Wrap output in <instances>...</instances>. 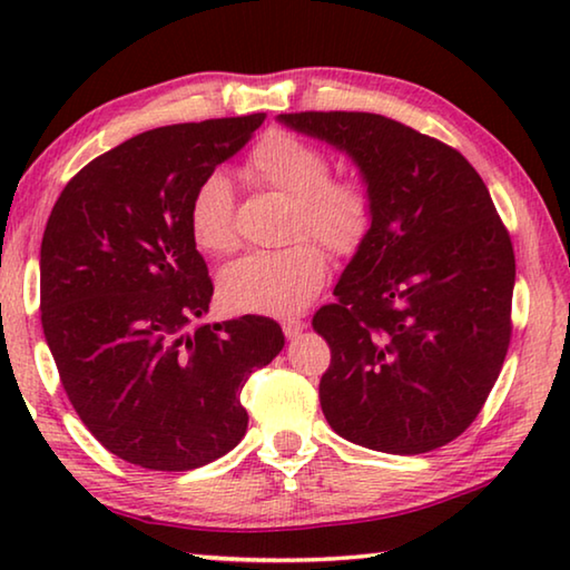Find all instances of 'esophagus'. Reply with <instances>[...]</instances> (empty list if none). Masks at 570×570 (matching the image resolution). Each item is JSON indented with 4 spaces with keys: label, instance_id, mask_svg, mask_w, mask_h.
<instances>
[{
    "label": "esophagus",
    "instance_id": "34e87169",
    "mask_svg": "<svg viewBox=\"0 0 570 570\" xmlns=\"http://www.w3.org/2000/svg\"><path fill=\"white\" fill-rule=\"evenodd\" d=\"M304 322L302 320H286L284 324H282V330H284V334H286V340H296L298 334L304 332Z\"/></svg>",
    "mask_w": 570,
    "mask_h": 570
}]
</instances>
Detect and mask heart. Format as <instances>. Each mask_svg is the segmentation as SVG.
<instances>
[{
    "mask_svg": "<svg viewBox=\"0 0 570 570\" xmlns=\"http://www.w3.org/2000/svg\"><path fill=\"white\" fill-rule=\"evenodd\" d=\"M244 170L256 183L292 198L284 248L254 250L220 272L218 292L234 312L294 314L320 292L326 254L350 256L370 236L374 200L360 176H332V160L316 142L288 130H268L246 156ZM188 228L200 250L226 256L238 246L236 196L224 173L198 180L188 200Z\"/></svg>",
    "mask_w": 570,
    "mask_h": 570,
    "instance_id": "b5f03b06",
    "label": "heart"
}]
</instances>
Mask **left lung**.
Returning <instances> with one entry per match:
<instances>
[{"label":"left lung","instance_id":"8db88e82","mask_svg":"<svg viewBox=\"0 0 570 570\" xmlns=\"http://www.w3.org/2000/svg\"><path fill=\"white\" fill-rule=\"evenodd\" d=\"M344 150L372 190L370 236L314 314L332 350L320 402L354 445L420 455L465 432L510 344L515 254L455 148L374 112H284Z\"/></svg>","mask_w":570,"mask_h":570}]
</instances>
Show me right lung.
<instances>
[{"label":"right lung","instance_id":"add662e5","mask_svg":"<svg viewBox=\"0 0 570 570\" xmlns=\"http://www.w3.org/2000/svg\"><path fill=\"white\" fill-rule=\"evenodd\" d=\"M264 118L135 135L77 173L47 220V346L85 428L132 465L183 472L234 450L248 424L240 390L284 346L266 316L196 324L214 284L188 228L190 193Z\"/></svg>","mask_w":570,"mask_h":570}]
</instances>
